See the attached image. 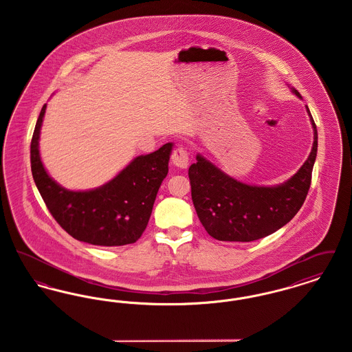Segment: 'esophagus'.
<instances>
[{
  "instance_id": "1",
  "label": "esophagus",
  "mask_w": 352,
  "mask_h": 352,
  "mask_svg": "<svg viewBox=\"0 0 352 352\" xmlns=\"http://www.w3.org/2000/svg\"><path fill=\"white\" fill-rule=\"evenodd\" d=\"M173 164L179 168H188V153L184 148H177L171 155Z\"/></svg>"
}]
</instances>
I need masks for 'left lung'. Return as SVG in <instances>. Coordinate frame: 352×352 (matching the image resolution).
Returning <instances> with one entry per match:
<instances>
[{"label": "left lung", "mask_w": 352, "mask_h": 352, "mask_svg": "<svg viewBox=\"0 0 352 352\" xmlns=\"http://www.w3.org/2000/svg\"><path fill=\"white\" fill-rule=\"evenodd\" d=\"M292 92L302 99L300 92ZM314 132L313 148L300 170L276 186L244 184L197 154L188 168L191 198L203 227L220 241H253L276 232L296 217L306 199L317 158L318 133L306 105Z\"/></svg>", "instance_id": "obj_1"}]
</instances>
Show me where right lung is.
<instances>
[{
    "mask_svg": "<svg viewBox=\"0 0 352 352\" xmlns=\"http://www.w3.org/2000/svg\"><path fill=\"white\" fill-rule=\"evenodd\" d=\"M45 112L46 104L35 124L30 160L34 182L51 215L79 241L101 247L135 243L148 226L157 192L168 175L173 144L135 157L100 187L72 191L56 184L42 164L39 135Z\"/></svg>",
    "mask_w": 352,
    "mask_h": 352,
    "instance_id": "1",
    "label": "right lung"
}]
</instances>
